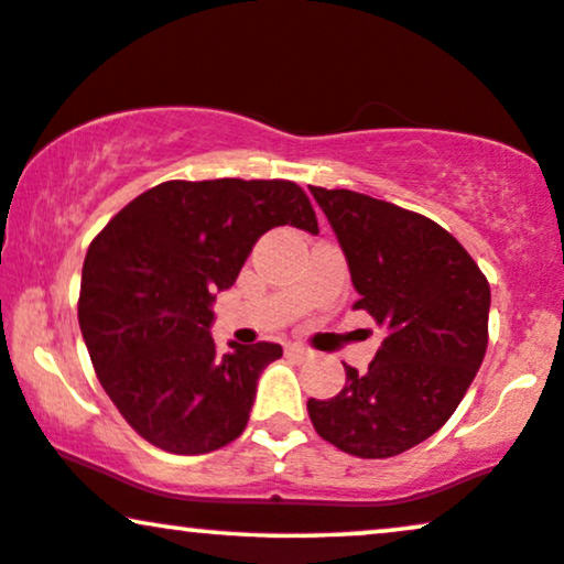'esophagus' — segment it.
<instances>
[{
  "label": "esophagus",
  "mask_w": 564,
  "mask_h": 564,
  "mask_svg": "<svg viewBox=\"0 0 564 564\" xmlns=\"http://www.w3.org/2000/svg\"><path fill=\"white\" fill-rule=\"evenodd\" d=\"M286 352H289V356H296V358L310 356V350H306L304 345H286Z\"/></svg>",
  "instance_id": "1"
}]
</instances>
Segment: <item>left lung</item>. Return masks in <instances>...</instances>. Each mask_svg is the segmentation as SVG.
I'll return each instance as SVG.
<instances>
[{
	"mask_svg": "<svg viewBox=\"0 0 564 564\" xmlns=\"http://www.w3.org/2000/svg\"><path fill=\"white\" fill-rule=\"evenodd\" d=\"M310 191L348 258L352 310L384 327V343L369 371L345 366L343 392L306 410L340 452L389 459L431 438L467 394L487 350L490 283L427 216L364 193Z\"/></svg>",
	"mask_w": 564,
	"mask_h": 564,
	"instance_id": "8db88e82",
	"label": "left lung"
}]
</instances>
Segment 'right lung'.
Wrapping results in <instances>:
<instances>
[{
    "mask_svg": "<svg viewBox=\"0 0 564 564\" xmlns=\"http://www.w3.org/2000/svg\"><path fill=\"white\" fill-rule=\"evenodd\" d=\"M317 235L291 180H167L120 208L89 245L79 327L120 415L170 454H208L245 431L275 343L216 350L214 294L237 281L268 229Z\"/></svg>",
    "mask_w": 564,
    "mask_h": 564,
    "instance_id": "1",
    "label": "right lung"
}]
</instances>
